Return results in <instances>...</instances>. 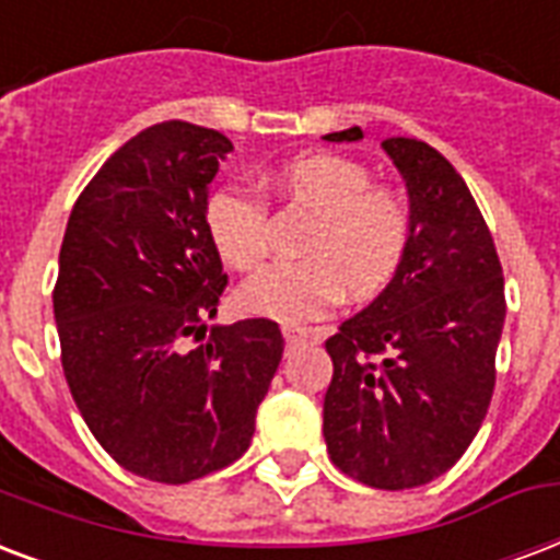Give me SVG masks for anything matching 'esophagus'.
Wrapping results in <instances>:
<instances>
[{
    "mask_svg": "<svg viewBox=\"0 0 560 560\" xmlns=\"http://www.w3.org/2000/svg\"><path fill=\"white\" fill-rule=\"evenodd\" d=\"M281 335H284L288 343H302V340H319L323 331H319V328L296 326V323H284V326H281Z\"/></svg>",
    "mask_w": 560,
    "mask_h": 560,
    "instance_id": "34e87169",
    "label": "esophagus"
}]
</instances>
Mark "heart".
<instances>
[{"label":"heart","mask_w":560,"mask_h":560,"mask_svg":"<svg viewBox=\"0 0 560 560\" xmlns=\"http://www.w3.org/2000/svg\"><path fill=\"white\" fill-rule=\"evenodd\" d=\"M279 190L317 208L308 261L276 264L243 281L237 305L255 317H323L352 290L373 296L394 279L411 241V217L390 190L373 187L364 166L340 155H305L279 173ZM205 232L232 270H255L270 252V205L258 190L229 185L205 205Z\"/></svg>","instance_id":"heart-1"}]
</instances>
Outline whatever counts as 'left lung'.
Returning a JSON list of instances; mask_svg holds the SVG:
<instances>
[{"label": "left lung", "instance_id": "1", "mask_svg": "<svg viewBox=\"0 0 560 560\" xmlns=\"http://www.w3.org/2000/svg\"><path fill=\"white\" fill-rule=\"evenodd\" d=\"M358 126L326 140H361ZM411 241L390 284L326 340L323 438L340 472L378 490L429 485L467 452L497 384L505 279L479 205L429 143L387 138Z\"/></svg>", "mask_w": 560, "mask_h": 560}]
</instances>
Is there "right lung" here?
<instances>
[{
  "label": "right lung",
  "instance_id": "obj_1",
  "mask_svg": "<svg viewBox=\"0 0 560 560\" xmlns=\"http://www.w3.org/2000/svg\"><path fill=\"white\" fill-rule=\"evenodd\" d=\"M232 149L182 119L143 128L81 190L63 232V375L102 450L149 481L185 485L241 458L284 352L264 317L205 337L229 284L205 205Z\"/></svg>",
  "mask_w": 560,
  "mask_h": 560
}]
</instances>
